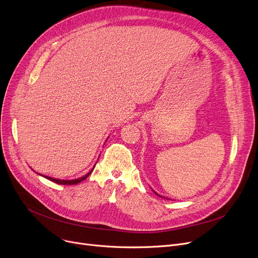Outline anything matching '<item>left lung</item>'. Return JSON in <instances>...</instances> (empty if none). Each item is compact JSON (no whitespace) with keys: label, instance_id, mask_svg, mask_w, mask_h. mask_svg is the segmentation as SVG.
<instances>
[{"label":"left lung","instance_id":"1","mask_svg":"<svg viewBox=\"0 0 258 258\" xmlns=\"http://www.w3.org/2000/svg\"><path fill=\"white\" fill-rule=\"evenodd\" d=\"M154 192H155V194H156V195H157V196H159V197H161V196H160V195H158V194H157V192H156V191H154ZM161 198H163V197H161ZM164 199H166V198H164Z\"/></svg>","mask_w":258,"mask_h":258}]
</instances>
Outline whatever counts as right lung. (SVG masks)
I'll list each match as a JSON object with an SVG mask.
<instances>
[{
	"label": "right lung",
	"instance_id": "1",
	"mask_svg": "<svg viewBox=\"0 0 258 258\" xmlns=\"http://www.w3.org/2000/svg\"><path fill=\"white\" fill-rule=\"evenodd\" d=\"M96 165V164H95ZM95 165H94V167L87 173V174H85L84 177H80V178H78V179H74V180H59V179H54V178H51V177H48V175H43V174H40V175H43V177H45V178H47V179H49L50 181H52V182H54V183H56V184H60V185H74V184H78V183H80L81 181H84V180H86L89 175L91 174V172L94 170V168H95ZM39 174V173H38Z\"/></svg>",
	"mask_w": 258,
	"mask_h": 258
}]
</instances>
